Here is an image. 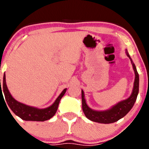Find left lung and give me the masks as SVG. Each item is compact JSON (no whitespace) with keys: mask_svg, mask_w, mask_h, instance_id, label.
Here are the masks:
<instances>
[{"mask_svg":"<svg viewBox=\"0 0 149 149\" xmlns=\"http://www.w3.org/2000/svg\"><path fill=\"white\" fill-rule=\"evenodd\" d=\"M126 54L127 56L130 59L135 75L132 94L127 99L120 101L116 105L113 106L109 109L105 110V111H95V110H93L92 109H91L87 105L84 92L82 90V110H83L85 117L91 121L98 123H103V124H109V123H115V122L118 121L119 120L124 117L133 107L134 104L137 99L138 91H139V75L137 72L135 64L132 62V58H130L127 50Z\"/></svg>","mask_w":149,"mask_h":149,"instance_id":"obj_1","label":"left lung"}]
</instances>
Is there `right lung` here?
Instances as JSON below:
<instances>
[{
	"label": "right lung",
	"instance_id": "1",
	"mask_svg": "<svg viewBox=\"0 0 149 149\" xmlns=\"http://www.w3.org/2000/svg\"><path fill=\"white\" fill-rule=\"evenodd\" d=\"M1 85V79H0ZM67 91V88L61 92V93L58 95V98L55 101V102L45 109H38L33 107L25 105V104L17 101L14 99L12 95L10 93L8 88H7L6 82V74L3 75V85H0V95H3L2 92L5 95V101H6L7 104L8 105L11 111L14 113L17 116L22 119L23 120L26 121H37V122H43L51 119L56 114L58 109V104H59L60 100L64 95Z\"/></svg>",
	"mask_w": 149,
	"mask_h": 149
}]
</instances>
